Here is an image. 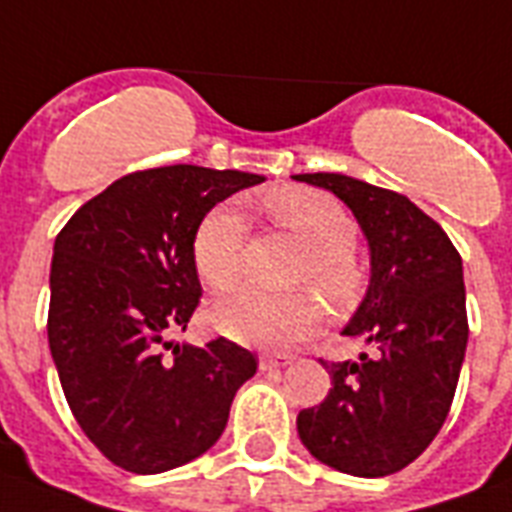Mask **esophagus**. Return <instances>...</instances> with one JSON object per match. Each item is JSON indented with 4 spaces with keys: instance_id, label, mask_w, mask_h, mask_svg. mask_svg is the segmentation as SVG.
Wrapping results in <instances>:
<instances>
[{
    "instance_id": "obj_1",
    "label": "esophagus",
    "mask_w": 512,
    "mask_h": 512,
    "mask_svg": "<svg viewBox=\"0 0 512 512\" xmlns=\"http://www.w3.org/2000/svg\"><path fill=\"white\" fill-rule=\"evenodd\" d=\"M292 363V357L289 355H265L260 360V371H273V368H286V365Z\"/></svg>"
}]
</instances>
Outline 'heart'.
<instances>
[{
	"label": "heart",
	"instance_id": "b5f03b06",
	"mask_svg": "<svg viewBox=\"0 0 512 512\" xmlns=\"http://www.w3.org/2000/svg\"><path fill=\"white\" fill-rule=\"evenodd\" d=\"M270 220L310 247L299 281H313L331 302L342 305L355 294L360 273L352 260L355 220L336 199L313 189H278L265 197ZM191 255L199 276L223 292L242 281L247 265V220L236 205H218L194 231ZM220 334L249 347L289 350L305 342L323 323V307L313 294H268L244 289L213 307Z\"/></svg>",
	"mask_w": 512,
	"mask_h": 512
}]
</instances>
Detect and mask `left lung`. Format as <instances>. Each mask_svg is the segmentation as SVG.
I'll list each match as a JSON object with an SVG mask.
<instances>
[{
	"label": "left lung",
	"mask_w": 512,
	"mask_h": 512,
	"mask_svg": "<svg viewBox=\"0 0 512 512\" xmlns=\"http://www.w3.org/2000/svg\"><path fill=\"white\" fill-rule=\"evenodd\" d=\"M294 178L334 191L371 249V284L342 331L371 352L357 363L321 360L331 389L299 410V439L336 471L389 476L434 442L450 413L468 344L463 260L442 226L397 191L342 173Z\"/></svg>",
	"instance_id": "obj_1"
}]
</instances>
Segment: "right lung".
<instances>
[{
	"label": "right lung",
	"mask_w": 512,
	"mask_h": 512,
	"mask_svg": "<svg viewBox=\"0 0 512 512\" xmlns=\"http://www.w3.org/2000/svg\"><path fill=\"white\" fill-rule=\"evenodd\" d=\"M263 176L199 165L136 170L54 239L49 350L78 426L110 463L162 473L220 439L255 355L223 336L173 344L202 286L191 255L210 210ZM171 355H167V350Z\"/></svg>",
	"instance_id": "1"
}]
</instances>
